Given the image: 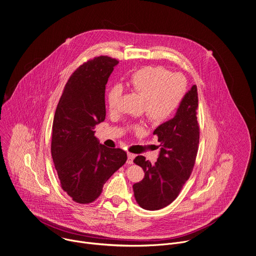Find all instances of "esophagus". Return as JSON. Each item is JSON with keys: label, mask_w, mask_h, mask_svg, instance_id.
I'll return each mask as SVG.
<instances>
[{"label": "esophagus", "mask_w": 256, "mask_h": 256, "mask_svg": "<svg viewBox=\"0 0 256 256\" xmlns=\"http://www.w3.org/2000/svg\"><path fill=\"white\" fill-rule=\"evenodd\" d=\"M136 157V155L134 154H132V153H128V161H126V163L128 164H132V161H134V158Z\"/></svg>", "instance_id": "esophagus-1"}]
</instances>
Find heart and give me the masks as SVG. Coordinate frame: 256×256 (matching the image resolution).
I'll return each instance as SVG.
<instances>
[{"instance_id": "obj_1", "label": "heart", "mask_w": 256, "mask_h": 256, "mask_svg": "<svg viewBox=\"0 0 256 256\" xmlns=\"http://www.w3.org/2000/svg\"><path fill=\"white\" fill-rule=\"evenodd\" d=\"M130 88L144 96L142 109L148 118L161 124L168 120L177 110L186 91V81L180 74H170L163 66H146L138 70L128 79ZM122 95V87L114 85L108 90L106 99L110 109L118 107ZM140 132V126H134Z\"/></svg>"}]
</instances>
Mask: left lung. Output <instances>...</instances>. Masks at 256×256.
I'll return each instance as SVG.
<instances>
[{"instance_id":"8db88e82","label":"left lung","mask_w":256,"mask_h":256,"mask_svg":"<svg viewBox=\"0 0 256 256\" xmlns=\"http://www.w3.org/2000/svg\"><path fill=\"white\" fill-rule=\"evenodd\" d=\"M198 106V89L194 85L182 99L174 118L153 132L160 142L157 162L152 165L144 156L134 158V162L144 172L142 180L132 186L136 200L142 208L157 210L167 206L190 178L200 142Z\"/></svg>"}]
</instances>
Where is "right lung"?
<instances>
[{
	"label": "right lung",
	"mask_w": 256,
	"mask_h": 256,
	"mask_svg": "<svg viewBox=\"0 0 256 256\" xmlns=\"http://www.w3.org/2000/svg\"><path fill=\"white\" fill-rule=\"evenodd\" d=\"M116 58L98 56L70 77L52 122V156L62 188L79 204L94 202L126 161L122 149L100 144L94 128L105 120V85Z\"/></svg>",
	"instance_id": "add662e5"
}]
</instances>
